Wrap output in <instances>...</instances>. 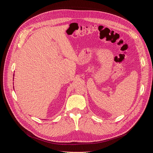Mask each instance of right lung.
<instances>
[{"instance_id": "obj_1", "label": "right lung", "mask_w": 153, "mask_h": 153, "mask_svg": "<svg viewBox=\"0 0 153 153\" xmlns=\"http://www.w3.org/2000/svg\"><path fill=\"white\" fill-rule=\"evenodd\" d=\"M13 79H14V78H13Z\"/></svg>"}]
</instances>
